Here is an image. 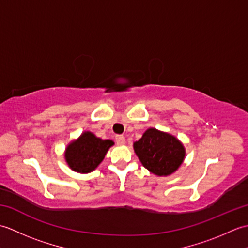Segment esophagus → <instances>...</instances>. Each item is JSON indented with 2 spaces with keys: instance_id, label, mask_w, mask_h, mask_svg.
I'll return each mask as SVG.
<instances>
[{
  "instance_id": "34e87169",
  "label": "esophagus",
  "mask_w": 248,
  "mask_h": 248,
  "mask_svg": "<svg viewBox=\"0 0 248 248\" xmlns=\"http://www.w3.org/2000/svg\"><path fill=\"white\" fill-rule=\"evenodd\" d=\"M115 140H116V144L121 146V145H124L125 143V139L124 135H120V134H117L115 136Z\"/></svg>"
}]
</instances>
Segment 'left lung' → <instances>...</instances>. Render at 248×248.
<instances>
[{"label": "left lung", "instance_id": "obj_1", "mask_svg": "<svg viewBox=\"0 0 248 248\" xmlns=\"http://www.w3.org/2000/svg\"><path fill=\"white\" fill-rule=\"evenodd\" d=\"M133 147L141 164L156 176H168L176 171L186 155L182 144L175 136L152 128Z\"/></svg>", "mask_w": 248, "mask_h": 248}]
</instances>
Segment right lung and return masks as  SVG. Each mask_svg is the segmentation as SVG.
I'll return each mask as SVG.
<instances>
[{
  "label": "right lung",
  "mask_w": 248,
  "mask_h": 248,
  "mask_svg": "<svg viewBox=\"0 0 248 248\" xmlns=\"http://www.w3.org/2000/svg\"><path fill=\"white\" fill-rule=\"evenodd\" d=\"M114 143L96 138L92 132H84L78 140L67 147L65 157L71 170L78 172H91L104 159Z\"/></svg>",
  "instance_id": "add662e5"
}]
</instances>
